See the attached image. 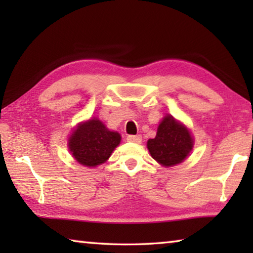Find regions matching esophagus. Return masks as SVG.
I'll list each match as a JSON object with an SVG mask.
<instances>
[{
  "instance_id": "esophagus-1",
  "label": "esophagus",
  "mask_w": 253,
  "mask_h": 253,
  "mask_svg": "<svg viewBox=\"0 0 253 253\" xmlns=\"http://www.w3.org/2000/svg\"><path fill=\"white\" fill-rule=\"evenodd\" d=\"M127 140L128 142L139 144L140 142H142V136L140 135H129V136H127Z\"/></svg>"
}]
</instances>
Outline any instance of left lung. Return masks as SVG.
Wrapping results in <instances>:
<instances>
[{
    "label": "left lung",
    "instance_id": "8db88e82",
    "mask_svg": "<svg viewBox=\"0 0 253 253\" xmlns=\"http://www.w3.org/2000/svg\"><path fill=\"white\" fill-rule=\"evenodd\" d=\"M193 145L194 140L190 130L168 115L158 125L155 138L148 139L147 148L154 160L165 168H169L185 160Z\"/></svg>",
    "mask_w": 253,
    "mask_h": 253
}]
</instances>
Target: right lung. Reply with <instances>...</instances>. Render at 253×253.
<instances>
[{
	"mask_svg": "<svg viewBox=\"0 0 253 253\" xmlns=\"http://www.w3.org/2000/svg\"><path fill=\"white\" fill-rule=\"evenodd\" d=\"M117 131L109 130L98 118L78 124L68 140V147L75 160L87 168L105 163L121 143Z\"/></svg>",
	"mask_w": 253,
	"mask_h": 253,
	"instance_id": "right-lung-1",
	"label": "right lung"
}]
</instances>
